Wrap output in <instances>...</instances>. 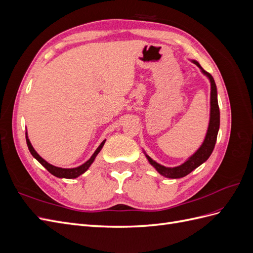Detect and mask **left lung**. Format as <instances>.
<instances>
[{"label":"left lung","mask_w":253,"mask_h":253,"mask_svg":"<svg viewBox=\"0 0 253 253\" xmlns=\"http://www.w3.org/2000/svg\"><path fill=\"white\" fill-rule=\"evenodd\" d=\"M193 62L201 68L202 72L210 79V82H211V102H210L211 111H210L209 127H208V132H207V135H206V138L203 144L201 145V148L198 149L195 152V154L191 156L186 163H183L178 167H175V168L164 167L154 162V160H153L151 157H149L148 155H145L149 160V163L155 168L157 172L168 178L183 177V176L188 175L189 173L195 170L197 167H200L202 164H204L212 154L213 149L215 147L216 138H217V133L219 128V108H218V102H217V90H216L215 82H214L212 76L208 72L203 70L202 66L198 64L196 61H193Z\"/></svg>","instance_id":"1"}]
</instances>
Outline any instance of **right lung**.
I'll return each mask as SVG.
<instances>
[{
	"label": "right lung",
	"instance_id": "add662e5",
	"mask_svg": "<svg viewBox=\"0 0 253 253\" xmlns=\"http://www.w3.org/2000/svg\"><path fill=\"white\" fill-rule=\"evenodd\" d=\"M26 142H27L28 150H29L30 153H32V155L45 168V169H46L49 173H51L53 176H56V177H59V178H76V177H78V176H80L81 174H83L84 172H85L89 168V166L93 164V162L95 160L97 154L102 149L105 140H103L101 142V144L99 145V147L97 148V150L95 151L94 154L91 155V157L87 160L86 163H84L80 167L73 168V169H63V168H58V167H55V166L48 164L47 162H45V160L39 154H38V153L35 151V149L33 148V145H32V143H30L28 137H27V134H26Z\"/></svg>",
	"mask_w": 253,
	"mask_h": 253
}]
</instances>
